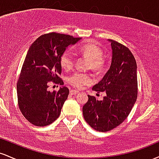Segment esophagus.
Segmentation results:
<instances>
[{"instance_id":"obj_1","label":"esophagus","mask_w":159,"mask_h":159,"mask_svg":"<svg viewBox=\"0 0 159 159\" xmlns=\"http://www.w3.org/2000/svg\"><path fill=\"white\" fill-rule=\"evenodd\" d=\"M78 93H79V91H78V90H70V94H71V95L78 94Z\"/></svg>"}]
</instances>
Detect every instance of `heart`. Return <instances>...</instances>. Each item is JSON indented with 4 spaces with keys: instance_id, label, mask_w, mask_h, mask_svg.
Returning <instances> with one entry per match:
<instances>
[{
    "instance_id": "b5f03b06",
    "label": "heart",
    "mask_w": 159,
    "mask_h": 159,
    "mask_svg": "<svg viewBox=\"0 0 159 159\" xmlns=\"http://www.w3.org/2000/svg\"><path fill=\"white\" fill-rule=\"evenodd\" d=\"M78 54L90 59L88 63V69H92L94 71H102L105 66V61L103 57V51L100 47L93 43L82 45L76 48ZM74 57L71 52L66 51L60 57V63L61 67L65 70H69L74 66ZM68 82L72 87L81 88L84 85L90 84L93 81L92 75L90 73L81 72H76L69 76Z\"/></svg>"
}]
</instances>
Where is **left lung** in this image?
I'll return each instance as SVG.
<instances>
[{
	"label": "left lung",
	"mask_w": 159,
	"mask_h": 159,
	"mask_svg": "<svg viewBox=\"0 0 159 159\" xmlns=\"http://www.w3.org/2000/svg\"><path fill=\"white\" fill-rule=\"evenodd\" d=\"M108 41L112 48L110 69L92 88L106 95L101 101L88 95V101L83 107L86 122L101 132H108L123 123L138 97L137 63L132 53L118 42Z\"/></svg>",
	"instance_id": "1"
}]
</instances>
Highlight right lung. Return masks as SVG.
<instances>
[{"instance_id": "add662e5", "label": "right lung", "mask_w": 159, "mask_h": 159, "mask_svg": "<svg viewBox=\"0 0 159 159\" xmlns=\"http://www.w3.org/2000/svg\"><path fill=\"white\" fill-rule=\"evenodd\" d=\"M81 38L49 33L37 38L30 45L17 82L18 104L27 121L36 126H45L59 117L69 93L66 87L50 92L51 81L63 85L60 57L69 45Z\"/></svg>"}]
</instances>
